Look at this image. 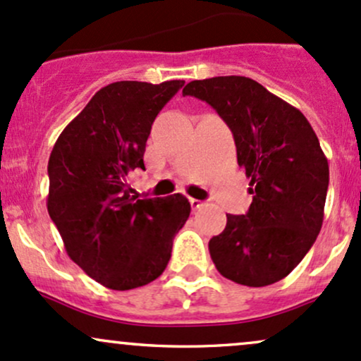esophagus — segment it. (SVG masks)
I'll use <instances>...</instances> for the list:
<instances>
[{
  "label": "esophagus",
  "mask_w": 361,
  "mask_h": 361,
  "mask_svg": "<svg viewBox=\"0 0 361 361\" xmlns=\"http://www.w3.org/2000/svg\"><path fill=\"white\" fill-rule=\"evenodd\" d=\"M190 205H192V209H202L205 205V202H202V200H197V199H190Z\"/></svg>",
  "instance_id": "1"
}]
</instances>
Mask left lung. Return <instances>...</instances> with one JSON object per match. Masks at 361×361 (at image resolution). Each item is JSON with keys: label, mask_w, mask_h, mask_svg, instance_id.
<instances>
[{"label": "left lung", "mask_w": 361, "mask_h": 361, "mask_svg": "<svg viewBox=\"0 0 361 361\" xmlns=\"http://www.w3.org/2000/svg\"><path fill=\"white\" fill-rule=\"evenodd\" d=\"M183 96L205 101L233 132L250 178L247 214H226L209 241L217 271L243 286L274 284L296 267L322 228L329 164L302 111L238 75L193 80Z\"/></svg>", "instance_id": "8db88e82"}]
</instances>
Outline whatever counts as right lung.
Returning a JSON list of instances; mask_svg holds the SVG:
<instances>
[{
	"instance_id": "obj_1",
	"label": "right lung",
	"mask_w": 361,
	"mask_h": 361,
	"mask_svg": "<svg viewBox=\"0 0 361 361\" xmlns=\"http://www.w3.org/2000/svg\"><path fill=\"white\" fill-rule=\"evenodd\" d=\"M183 80H123L102 87L54 144L47 212L66 253L109 290L145 286L164 272L190 202L130 195L126 176L144 166L150 128Z\"/></svg>"
}]
</instances>
